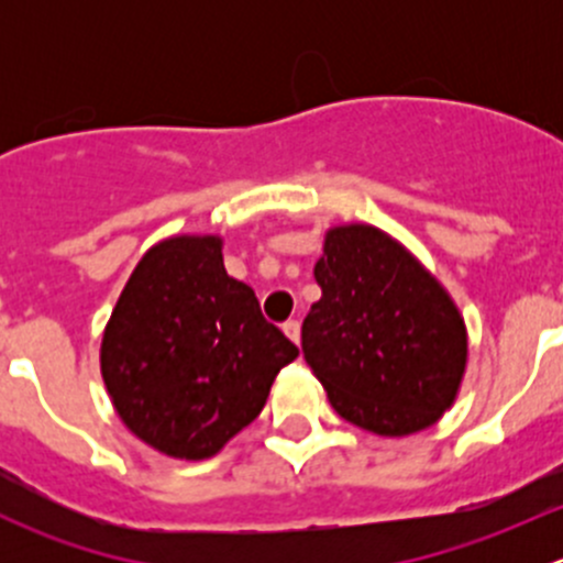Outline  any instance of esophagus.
Masks as SVG:
<instances>
[{"label": "esophagus", "mask_w": 563, "mask_h": 563, "mask_svg": "<svg viewBox=\"0 0 563 563\" xmlns=\"http://www.w3.org/2000/svg\"><path fill=\"white\" fill-rule=\"evenodd\" d=\"M283 332H286V338L297 345L299 340H302V327H299V321H286L283 323Z\"/></svg>", "instance_id": "esophagus-1"}]
</instances>
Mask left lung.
Masks as SVG:
<instances>
[{"mask_svg": "<svg viewBox=\"0 0 563 563\" xmlns=\"http://www.w3.org/2000/svg\"><path fill=\"white\" fill-rule=\"evenodd\" d=\"M313 275L302 351L334 411L384 439L439 422L468 365L465 318L439 277L371 223L327 229Z\"/></svg>", "mask_w": 563, "mask_h": 563, "instance_id": "1", "label": "left lung"}]
</instances>
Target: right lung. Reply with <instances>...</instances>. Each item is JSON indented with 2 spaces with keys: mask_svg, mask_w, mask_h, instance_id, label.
Wrapping results in <instances>:
<instances>
[{
  "mask_svg": "<svg viewBox=\"0 0 563 563\" xmlns=\"http://www.w3.org/2000/svg\"><path fill=\"white\" fill-rule=\"evenodd\" d=\"M299 349L229 277L220 234L155 242L130 272L100 343V373L124 428L161 455H218L264 408Z\"/></svg>",
  "mask_w": 563,
  "mask_h": 563,
  "instance_id": "1",
  "label": "right lung"
}]
</instances>
